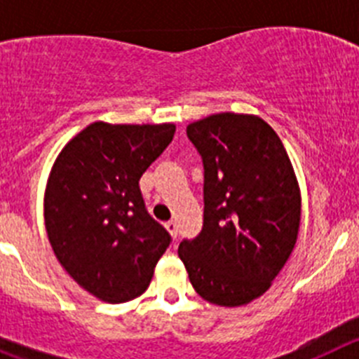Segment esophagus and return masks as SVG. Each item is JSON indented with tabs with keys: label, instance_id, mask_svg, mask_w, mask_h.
Wrapping results in <instances>:
<instances>
[{
	"label": "esophagus",
	"instance_id": "1",
	"mask_svg": "<svg viewBox=\"0 0 359 359\" xmlns=\"http://www.w3.org/2000/svg\"><path fill=\"white\" fill-rule=\"evenodd\" d=\"M165 228L169 230L170 236L177 237V223H176V221H167V223H165Z\"/></svg>",
	"mask_w": 359,
	"mask_h": 359
}]
</instances>
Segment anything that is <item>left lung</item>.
<instances>
[{"label":"left lung","instance_id":"8db88e82","mask_svg":"<svg viewBox=\"0 0 359 359\" xmlns=\"http://www.w3.org/2000/svg\"><path fill=\"white\" fill-rule=\"evenodd\" d=\"M205 169L203 228L177 255L196 293L239 307L269 290L294 248L300 189L277 133L255 115L219 113L187 128Z\"/></svg>","mask_w":359,"mask_h":359}]
</instances>
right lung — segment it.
Segmentation results:
<instances>
[{
    "instance_id": "add662e5",
    "label": "right lung",
    "mask_w": 359,
    "mask_h": 359,
    "mask_svg": "<svg viewBox=\"0 0 359 359\" xmlns=\"http://www.w3.org/2000/svg\"><path fill=\"white\" fill-rule=\"evenodd\" d=\"M174 133V123L95 122L53 163L44 192L48 241L69 277L104 302L140 297L169 248L138 182Z\"/></svg>"
}]
</instances>
